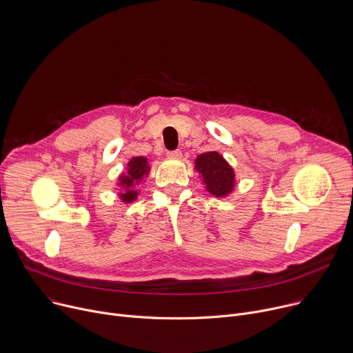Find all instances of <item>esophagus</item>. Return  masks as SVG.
<instances>
[{"mask_svg": "<svg viewBox=\"0 0 353 353\" xmlns=\"http://www.w3.org/2000/svg\"><path fill=\"white\" fill-rule=\"evenodd\" d=\"M168 157H169L170 159H181L183 154H181L180 149H176V150H172V152H169Z\"/></svg>", "mask_w": 353, "mask_h": 353, "instance_id": "1", "label": "esophagus"}]
</instances>
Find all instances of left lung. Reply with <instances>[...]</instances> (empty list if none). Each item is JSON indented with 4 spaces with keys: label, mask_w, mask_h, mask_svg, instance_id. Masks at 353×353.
I'll list each match as a JSON object with an SVG mask.
<instances>
[{
    "label": "left lung",
    "mask_w": 353,
    "mask_h": 353,
    "mask_svg": "<svg viewBox=\"0 0 353 353\" xmlns=\"http://www.w3.org/2000/svg\"><path fill=\"white\" fill-rule=\"evenodd\" d=\"M195 170L203 176L207 190L212 195L225 196L233 191L234 172L232 166L215 150L196 157Z\"/></svg>",
    "instance_id": "left-lung-1"
}]
</instances>
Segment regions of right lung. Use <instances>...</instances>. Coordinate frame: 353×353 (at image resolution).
Returning <instances> with one entry per match:
<instances>
[{
	"label": "right lung",
	"instance_id": "obj_1",
	"mask_svg": "<svg viewBox=\"0 0 353 353\" xmlns=\"http://www.w3.org/2000/svg\"><path fill=\"white\" fill-rule=\"evenodd\" d=\"M149 170L150 168L146 158L143 157H135L128 162L127 173L119 177V185L123 187V192H120L119 195L124 203H132V201H135V198L138 196L135 185L139 184V181L149 173Z\"/></svg>",
	"mask_w": 353,
	"mask_h": 353
}]
</instances>
